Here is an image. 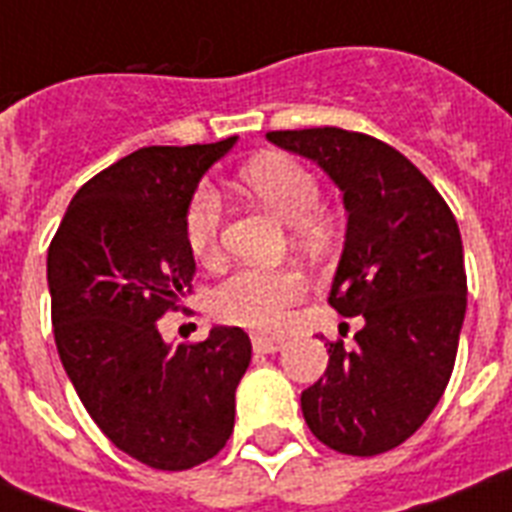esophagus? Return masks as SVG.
<instances>
[{
  "mask_svg": "<svg viewBox=\"0 0 512 512\" xmlns=\"http://www.w3.org/2000/svg\"><path fill=\"white\" fill-rule=\"evenodd\" d=\"M284 345H287L284 337H268V335L252 337V348H255V353H279Z\"/></svg>",
  "mask_w": 512,
  "mask_h": 512,
  "instance_id": "1",
  "label": "esophagus"
}]
</instances>
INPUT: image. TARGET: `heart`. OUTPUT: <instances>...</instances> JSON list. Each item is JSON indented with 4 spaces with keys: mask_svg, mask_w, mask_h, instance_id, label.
<instances>
[{
    "mask_svg": "<svg viewBox=\"0 0 512 512\" xmlns=\"http://www.w3.org/2000/svg\"><path fill=\"white\" fill-rule=\"evenodd\" d=\"M241 183L263 201L273 215L289 225H311L321 207L319 180L303 164L287 156H265L241 172ZM223 204L215 188L201 185L185 209V241L199 260L217 255ZM305 292L303 273L292 268H241L220 281L209 297L212 313L228 324L252 329H276L287 319L292 303Z\"/></svg>",
    "mask_w": 512,
    "mask_h": 512,
    "instance_id": "1",
    "label": "heart"
}]
</instances>
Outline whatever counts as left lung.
Masks as SVG:
<instances>
[{
	"label": "left lung",
	"instance_id": "1",
	"mask_svg": "<svg viewBox=\"0 0 512 512\" xmlns=\"http://www.w3.org/2000/svg\"><path fill=\"white\" fill-rule=\"evenodd\" d=\"M342 191L345 244L329 305L361 316L353 348L329 342L327 372L300 406L321 444L353 457L396 449L428 420L452 377L468 279L441 193L396 148L340 127L268 132Z\"/></svg>",
	"mask_w": 512,
	"mask_h": 512
}]
</instances>
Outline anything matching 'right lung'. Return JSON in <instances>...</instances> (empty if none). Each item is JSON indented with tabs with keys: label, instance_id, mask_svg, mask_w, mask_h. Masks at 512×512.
I'll return each mask as SVG.
<instances>
[{
	"label": "right lung",
	"instance_id": "right-lung-1",
	"mask_svg": "<svg viewBox=\"0 0 512 512\" xmlns=\"http://www.w3.org/2000/svg\"><path fill=\"white\" fill-rule=\"evenodd\" d=\"M236 138L148 146L84 183L47 252L55 345L108 441L156 470L212 460L233 433L236 388L252 361L239 327L172 345L164 311L191 289L185 209Z\"/></svg>",
	"mask_w": 512,
	"mask_h": 512
}]
</instances>
